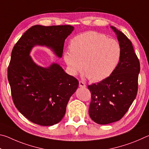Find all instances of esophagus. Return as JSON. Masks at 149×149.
Segmentation results:
<instances>
[{"instance_id":"1","label":"esophagus","mask_w":149,"mask_h":149,"mask_svg":"<svg viewBox=\"0 0 149 149\" xmlns=\"http://www.w3.org/2000/svg\"><path fill=\"white\" fill-rule=\"evenodd\" d=\"M79 87L85 88V87H86V85L85 84L84 82L81 81H79Z\"/></svg>"}]
</instances>
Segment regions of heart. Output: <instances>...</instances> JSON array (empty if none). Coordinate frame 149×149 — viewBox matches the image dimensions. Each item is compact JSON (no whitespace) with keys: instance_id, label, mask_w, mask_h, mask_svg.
<instances>
[{"instance_id":"1","label":"heart","mask_w":149,"mask_h":149,"mask_svg":"<svg viewBox=\"0 0 149 149\" xmlns=\"http://www.w3.org/2000/svg\"><path fill=\"white\" fill-rule=\"evenodd\" d=\"M70 49L63 54L70 74L75 75L84 68L86 76L97 82L112 74L121 56L118 42L96 31L76 35L70 41Z\"/></svg>"}]
</instances>
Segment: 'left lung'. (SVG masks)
<instances>
[{
	"label": "left lung",
	"mask_w": 149,
	"mask_h": 149,
	"mask_svg": "<svg viewBox=\"0 0 149 149\" xmlns=\"http://www.w3.org/2000/svg\"><path fill=\"white\" fill-rule=\"evenodd\" d=\"M121 47L119 62L112 74L98 84L88 86L91 93L89 114L99 124H108L122 118L137 96L140 63L130 40L110 26Z\"/></svg>",
	"instance_id": "obj_1"
}]
</instances>
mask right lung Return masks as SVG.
<instances>
[{
  "mask_svg": "<svg viewBox=\"0 0 149 149\" xmlns=\"http://www.w3.org/2000/svg\"><path fill=\"white\" fill-rule=\"evenodd\" d=\"M74 29L69 25H36L24 33L12 49L8 68L12 99L19 112L33 123L49 126L60 122L79 81L57 63L47 68L37 65L30 52L38 45L61 58L65 39Z\"/></svg>",
  "mask_w": 149,
  "mask_h": 149,
  "instance_id": "obj_1",
  "label": "right lung"
}]
</instances>
